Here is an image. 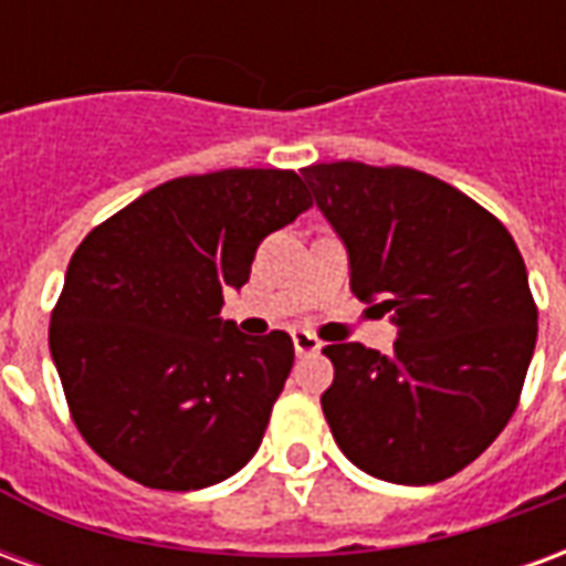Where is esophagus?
Returning <instances> with one entry per match:
<instances>
[{
  "label": "esophagus",
  "instance_id": "34e87169",
  "mask_svg": "<svg viewBox=\"0 0 566 566\" xmlns=\"http://www.w3.org/2000/svg\"><path fill=\"white\" fill-rule=\"evenodd\" d=\"M291 336H294L296 355H315V352H321V345H324L318 336H312L308 331H294Z\"/></svg>",
  "mask_w": 566,
  "mask_h": 566
}]
</instances>
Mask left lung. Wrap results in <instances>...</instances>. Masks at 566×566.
<instances>
[{
	"label": "left lung",
	"mask_w": 566,
	"mask_h": 566,
	"mask_svg": "<svg viewBox=\"0 0 566 566\" xmlns=\"http://www.w3.org/2000/svg\"><path fill=\"white\" fill-rule=\"evenodd\" d=\"M303 181L348 251L352 294L391 312L394 355L327 345L321 409L364 473L449 479L497 439L536 345V303L510 230L458 187L409 166L339 160Z\"/></svg>",
	"instance_id": "obj_1"
}]
</instances>
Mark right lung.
Here are the masks:
<instances>
[{
	"label": "right lung",
	"instance_id": "add662e5",
	"mask_svg": "<svg viewBox=\"0 0 566 566\" xmlns=\"http://www.w3.org/2000/svg\"><path fill=\"white\" fill-rule=\"evenodd\" d=\"M312 206L291 169L185 175L93 227L51 312V357L81 437L157 491H197L260 449L294 343L221 318L258 245Z\"/></svg>",
	"mask_w": 566,
	"mask_h": 566
}]
</instances>
